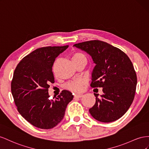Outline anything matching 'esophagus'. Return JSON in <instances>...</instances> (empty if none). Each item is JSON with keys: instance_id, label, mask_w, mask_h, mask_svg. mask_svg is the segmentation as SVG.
<instances>
[{"instance_id": "34e87169", "label": "esophagus", "mask_w": 149, "mask_h": 149, "mask_svg": "<svg viewBox=\"0 0 149 149\" xmlns=\"http://www.w3.org/2000/svg\"><path fill=\"white\" fill-rule=\"evenodd\" d=\"M83 95H74V99H77V98H81V97H82Z\"/></svg>"}]
</instances>
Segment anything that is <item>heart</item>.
<instances>
[{"instance_id":"1","label":"heart","mask_w":149,"mask_h":149,"mask_svg":"<svg viewBox=\"0 0 149 149\" xmlns=\"http://www.w3.org/2000/svg\"><path fill=\"white\" fill-rule=\"evenodd\" d=\"M86 58L87 59L86 56L80 52H75L72 56L73 61L80 60V59ZM86 84V81L84 79H75L68 82L65 85V88L67 90L74 92H80L83 91L84 85Z\"/></svg>"}]
</instances>
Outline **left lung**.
Returning <instances> with one entry per match:
<instances>
[{
    "instance_id": "left-lung-1",
    "label": "left lung",
    "mask_w": 149,
    "mask_h": 149,
    "mask_svg": "<svg viewBox=\"0 0 149 149\" xmlns=\"http://www.w3.org/2000/svg\"><path fill=\"white\" fill-rule=\"evenodd\" d=\"M91 55L96 64L92 74V88L102 87L104 94L95 93L91 116L102 122H111L126 113L134 99L137 79L134 65L120 49L99 40L75 44Z\"/></svg>"
}]
</instances>
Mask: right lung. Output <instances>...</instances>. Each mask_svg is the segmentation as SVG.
<instances>
[{"label":"right lung","instance_id":"1","mask_svg":"<svg viewBox=\"0 0 149 149\" xmlns=\"http://www.w3.org/2000/svg\"><path fill=\"white\" fill-rule=\"evenodd\" d=\"M69 45L39 48L24 57L17 65L11 82V92L18 112L33 126L50 129L64 116L72 93L63 90L49 99V84L54 83L52 66L56 58Z\"/></svg>","mask_w":149,"mask_h":149}]
</instances>
